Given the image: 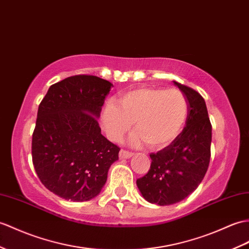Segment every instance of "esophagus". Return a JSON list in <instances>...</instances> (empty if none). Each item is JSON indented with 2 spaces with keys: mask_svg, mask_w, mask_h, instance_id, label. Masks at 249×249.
<instances>
[{
  "mask_svg": "<svg viewBox=\"0 0 249 249\" xmlns=\"http://www.w3.org/2000/svg\"><path fill=\"white\" fill-rule=\"evenodd\" d=\"M119 156H120L121 159H128L132 156V153H130L128 151H125V149H121L120 153H119Z\"/></svg>",
  "mask_w": 249,
  "mask_h": 249,
  "instance_id": "esophagus-1",
  "label": "esophagus"
}]
</instances>
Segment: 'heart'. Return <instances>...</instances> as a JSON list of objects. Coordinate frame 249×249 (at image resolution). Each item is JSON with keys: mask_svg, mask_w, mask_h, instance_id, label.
<instances>
[{"mask_svg": "<svg viewBox=\"0 0 249 249\" xmlns=\"http://www.w3.org/2000/svg\"><path fill=\"white\" fill-rule=\"evenodd\" d=\"M187 98L178 89L143 87L125 92L118 105L109 103L102 123L107 137L119 141L135 123L132 143L142 141L151 149H161L180 134L188 117Z\"/></svg>", "mask_w": 249, "mask_h": 249, "instance_id": "heart-1", "label": "heart"}]
</instances>
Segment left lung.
I'll return each instance as SVG.
<instances>
[{
	"mask_svg": "<svg viewBox=\"0 0 249 249\" xmlns=\"http://www.w3.org/2000/svg\"><path fill=\"white\" fill-rule=\"evenodd\" d=\"M174 84L188 102L186 126L169 146L149 155L151 169L137 179L143 197L159 206L176 204L195 191L211 157L212 126L204 97L190 87Z\"/></svg>",
	"mask_w": 249,
	"mask_h": 249,
	"instance_id": "left-lung-1",
	"label": "left lung"
}]
</instances>
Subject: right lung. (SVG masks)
Returning <instances> with one entry per match:
<instances>
[{"label":"right lung","instance_id":"1","mask_svg":"<svg viewBox=\"0 0 249 249\" xmlns=\"http://www.w3.org/2000/svg\"><path fill=\"white\" fill-rule=\"evenodd\" d=\"M111 83L93 75H74L52 85L38 108L32 157L44 187L73 201L92 199L119 159L120 147L98 125Z\"/></svg>","mask_w":249,"mask_h":249}]
</instances>
